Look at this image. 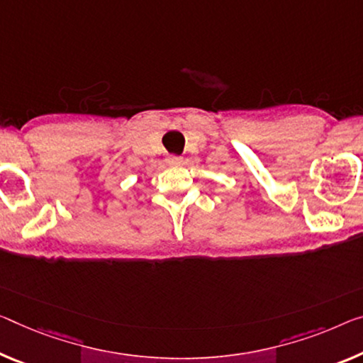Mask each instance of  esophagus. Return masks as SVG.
Here are the masks:
<instances>
[{
    "instance_id": "1",
    "label": "esophagus",
    "mask_w": 363,
    "mask_h": 363,
    "mask_svg": "<svg viewBox=\"0 0 363 363\" xmlns=\"http://www.w3.org/2000/svg\"><path fill=\"white\" fill-rule=\"evenodd\" d=\"M167 162L172 164V165L182 164V157H180V155H169V157H167Z\"/></svg>"
}]
</instances>
